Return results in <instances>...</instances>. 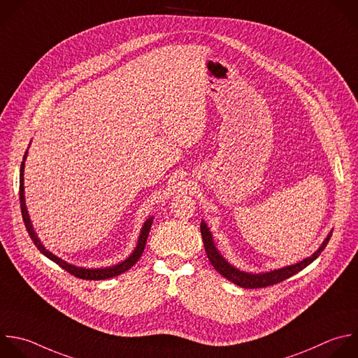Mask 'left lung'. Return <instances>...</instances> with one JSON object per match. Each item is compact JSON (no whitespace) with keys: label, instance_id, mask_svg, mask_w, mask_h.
Instances as JSON below:
<instances>
[{"label":"left lung","instance_id":"8db88e82","mask_svg":"<svg viewBox=\"0 0 358 358\" xmlns=\"http://www.w3.org/2000/svg\"><path fill=\"white\" fill-rule=\"evenodd\" d=\"M201 234H202V241H203V248L206 252V256L210 262V264L215 267V270L223 275L224 278H227L229 281H231L233 284L239 285L242 288H264V287H270L274 284H278L292 275H295L296 273H299L301 270H303L305 267H308L313 260H316L320 253L324 250L326 245L329 243L330 237H331V231L327 234L326 239L323 241V243L320 245V248L310 256L306 257L305 260L292 264V266H287L278 270H273L268 273H259V274H252V273H246V271H241L239 268L233 267L230 263H227V260L217 252V249L215 248L212 234L209 231V227L206 226V223L202 220L201 222Z\"/></svg>","mask_w":358,"mask_h":358}]
</instances>
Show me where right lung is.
Returning a JSON list of instances; mask_svg holds the SVG:
<instances>
[{
	"instance_id": "add662e5",
	"label": "right lung",
	"mask_w": 358,
	"mask_h": 358,
	"mask_svg": "<svg viewBox=\"0 0 358 358\" xmlns=\"http://www.w3.org/2000/svg\"><path fill=\"white\" fill-rule=\"evenodd\" d=\"M27 155L28 152H25V156H24V162L21 163V170H20V202H21V210H22V217H24V223H25V227L31 236L32 242L35 243V246L38 248V250L45 255L48 259H50L52 262H55L57 266H60L63 270H66L67 273H70L71 275L77 277V278H83V280H106V278H112V277H116L119 274H122L125 271H128L129 268H132L136 262L141 259L143 250H145V246H146V242H148V236H149V231H150V227H152V223H153V217H149L145 224L142 226V230H141V234H139V239H138V245L134 250V253L127 259L124 260L122 263L119 264H115V266H110V267H105V268H85V267H77V266H73V264H69L67 262L59 259L57 256H55L53 253H50L49 250H46V248L41 243L38 234L35 233L34 230V226L31 223V219H29V215H28V209H27V205H25V192H24V170H25V159H27Z\"/></svg>"
}]
</instances>
